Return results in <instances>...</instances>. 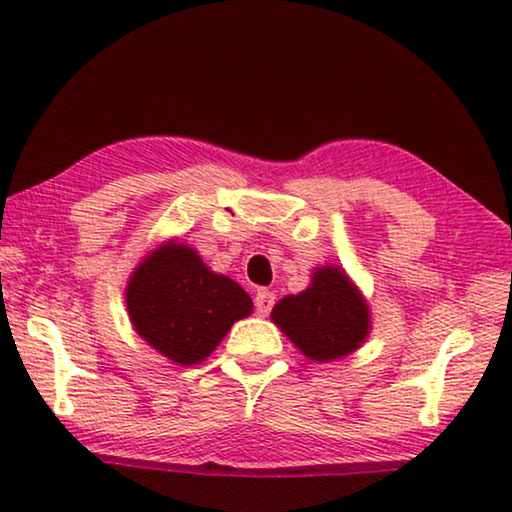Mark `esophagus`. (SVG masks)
Segmentation results:
<instances>
[{
    "instance_id": "obj_1",
    "label": "esophagus",
    "mask_w": 512,
    "mask_h": 512,
    "mask_svg": "<svg viewBox=\"0 0 512 512\" xmlns=\"http://www.w3.org/2000/svg\"><path fill=\"white\" fill-rule=\"evenodd\" d=\"M254 307H256V312L261 314V317H268L272 307H275V293L261 289L254 298Z\"/></svg>"
}]
</instances>
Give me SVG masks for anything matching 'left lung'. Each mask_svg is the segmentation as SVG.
I'll return each mask as SVG.
<instances>
[{
  "label": "left lung",
  "instance_id": "1",
  "mask_svg": "<svg viewBox=\"0 0 512 512\" xmlns=\"http://www.w3.org/2000/svg\"><path fill=\"white\" fill-rule=\"evenodd\" d=\"M272 321L314 361L340 359L366 340L368 305L340 268H319L310 289L286 296Z\"/></svg>",
  "mask_w": 512,
  "mask_h": 512
}]
</instances>
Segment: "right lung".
I'll list each match as a JSON object with an SVG mask.
<instances>
[{
  "instance_id": "add662e5",
  "label": "right lung",
  "mask_w": 512,
  "mask_h": 512,
  "mask_svg": "<svg viewBox=\"0 0 512 512\" xmlns=\"http://www.w3.org/2000/svg\"><path fill=\"white\" fill-rule=\"evenodd\" d=\"M125 303L135 331L167 359L193 366L207 359L251 298L233 279L214 275L184 244H165L132 275Z\"/></svg>"
}]
</instances>
